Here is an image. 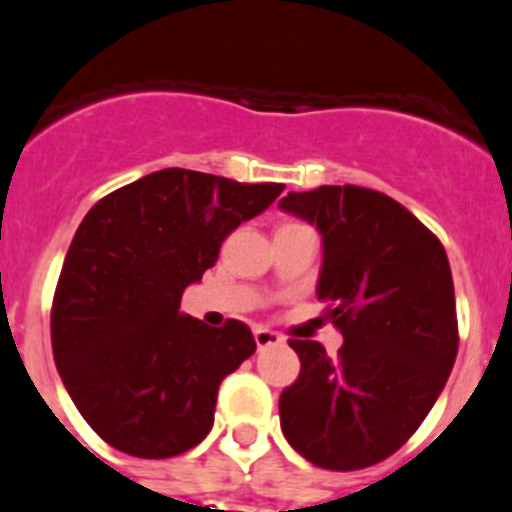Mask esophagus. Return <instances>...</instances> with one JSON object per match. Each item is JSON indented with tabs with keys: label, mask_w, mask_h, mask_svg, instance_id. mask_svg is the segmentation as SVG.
I'll return each instance as SVG.
<instances>
[{
	"label": "esophagus",
	"mask_w": 512,
	"mask_h": 512,
	"mask_svg": "<svg viewBox=\"0 0 512 512\" xmlns=\"http://www.w3.org/2000/svg\"><path fill=\"white\" fill-rule=\"evenodd\" d=\"M253 338H256V346L259 348L279 346V343H282V336H279V333H274V330H269V328H261V325H256V328H253Z\"/></svg>",
	"instance_id": "esophagus-1"
}]
</instances>
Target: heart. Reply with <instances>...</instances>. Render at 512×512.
<instances>
[{
    "label": "heart",
    "instance_id": "b5f03b06",
    "mask_svg": "<svg viewBox=\"0 0 512 512\" xmlns=\"http://www.w3.org/2000/svg\"><path fill=\"white\" fill-rule=\"evenodd\" d=\"M289 225H292V223H289Z\"/></svg>",
    "mask_w": 512,
    "mask_h": 512
}]
</instances>
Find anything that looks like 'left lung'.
I'll return each instance as SVG.
<instances>
[{
	"label": "left lung",
	"mask_w": 512,
	"mask_h": 512,
	"mask_svg": "<svg viewBox=\"0 0 512 512\" xmlns=\"http://www.w3.org/2000/svg\"><path fill=\"white\" fill-rule=\"evenodd\" d=\"M279 207L323 235L318 300L343 333L336 361L318 341H289L302 369L279 397L284 438L315 467H372L418 431L456 361L449 259L408 207L374 189L289 192Z\"/></svg>",
	"instance_id": "1"
}]
</instances>
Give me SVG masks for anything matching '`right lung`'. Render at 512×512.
Returning <instances> with one entry per match:
<instances>
[{
  "label": "right lung",
  "mask_w": 512,
  "mask_h": 512,
  "mask_svg": "<svg viewBox=\"0 0 512 512\" xmlns=\"http://www.w3.org/2000/svg\"><path fill=\"white\" fill-rule=\"evenodd\" d=\"M189 169L99 200L71 241L51 310L53 359L102 441L138 459L184 454L210 433L220 382L256 351L241 320L179 312L223 241L282 194Z\"/></svg>",
  "instance_id": "right-lung-1"
}]
</instances>
